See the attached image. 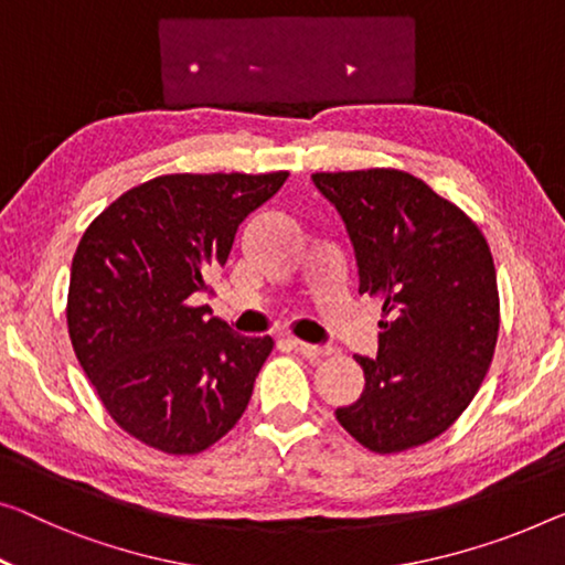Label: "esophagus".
I'll use <instances>...</instances> for the list:
<instances>
[{"mask_svg": "<svg viewBox=\"0 0 565 565\" xmlns=\"http://www.w3.org/2000/svg\"><path fill=\"white\" fill-rule=\"evenodd\" d=\"M291 348L299 352V355H305L309 360H319L324 355H330L332 348H327V344H309V342H301V340H291Z\"/></svg>", "mask_w": 565, "mask_h": 565, "instance_id": "esophagus-1", "label": "esophagus"}]
</instances>
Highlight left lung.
<instances>
[{
	"label": "left lung",
	"mask_w": 565,
	"mask_h": 565,
	"mask_svg": "<svg viewBox=\"0 0 565 565\" xmlns=\"http://www.w3.org/2000/svg\"><path fill=\"white\" fill-rule=\"evenodd\" d=\"M311 182L348 228L360 294L385 315L377 358L358 355L365 391L334 416L370 451L414 449L461 416L492 363L500 299L490 246L408 172H317Z\"/></svg>",
	"instance_id": "8db88e82"
}]
</instances>
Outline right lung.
Returning a JSON list of instances; mask_svg holds the SVG:
<instances>
[{"instance_id":"1","label":"right lung","mask_w":565,"mask_h":565,"mask_svg":"<svg viewBox=\"0 0 565 565\" xmlns=\"http://www.w3.org/2000/svg\"><path fill=\"white\" fill-rule=\"evenodd\" d=\"M289 172L164 174L111 202L71 266L67 332L111 418L167 454H198L246 411L271 337L207 317L210 274Z\"/></svg>"}]
</instances>
